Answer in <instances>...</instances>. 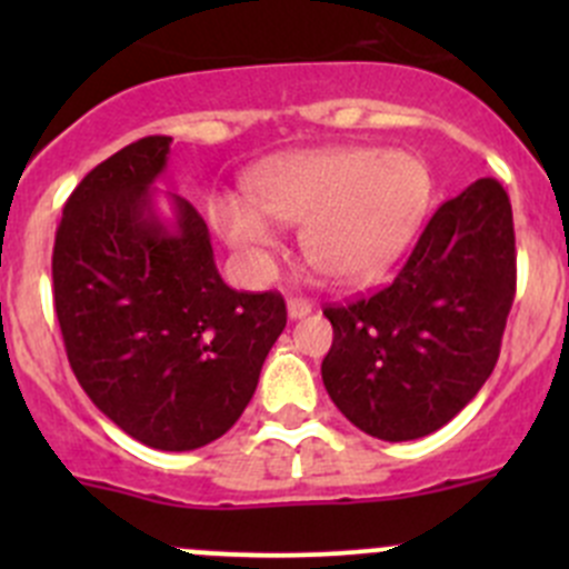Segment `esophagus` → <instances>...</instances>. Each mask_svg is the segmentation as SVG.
Wrapping results in <instances>:
<instances>
[{
  "instance_id": "1",
  "label": "esophagus",
  "mask_w": 569,
  "mask_h": 569,
  "mask_svg": "<svg viewBox=\"0 0 569 569\" xmlns=\"http://www.w3.org/2000/svg\"><path fill=\"white\" fill-rule=\"evenodd\" d=\"M286 308H289V319H302L313 311V302L308 297H289Z\"/></svg>"
}]
</instances>
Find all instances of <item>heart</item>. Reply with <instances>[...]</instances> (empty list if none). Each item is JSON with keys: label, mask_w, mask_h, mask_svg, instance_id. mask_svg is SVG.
<instances>
[{"label": "heart", "mask_w": 569, "mask_h": 569, "mask_svg": "<svg viewBox=\"0 0 569 569\" xmlns=\"http://www.w3.org/2000/svg\"><path fill=\"white\" fill-rule=\"evenodd\" d=\"M250 198L211 200V222L250 267L267 269L278 226H302L306 258L341 283L380 274L427 211L421 159L375 148H321L269 162L248 178Z\"/></svg>", "instance_id": "b5f03b06"}]
</instances>
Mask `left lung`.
Masks as SVG:
<instances>
[{
	"mask_svg": "<svg viewBox=\"0 0 569 569\" xmlns=\"http://www.w3.org/2000/svg\"><path fill=\"white\" fill-rule=\"evenodd\" d=\"M515 280L509 194L479 178L435 211L391 286L325 308L330 399L388 443L449 423L496 369Z\"/></svg>",
	"mask_w": 569,
	"mask_h": 569,
	"instance_id": "8db88e82",
	"label": "left lung"
}]
</instances>
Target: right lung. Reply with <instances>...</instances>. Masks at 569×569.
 I'll return each mask as SVG.
<instances>
[{"instance_id":"1","label":"right lung","mask_w":569,"mask_h":569,"mask_svg":"<svg viewBox=\"0 0 569 569\" xmlns=\"http://www.w3.org/2000/svg\"><path fill=\"white\" fill-rule=\"evenodd\" d=\"M170 142L142 137L79 181L51 278L68 363L90 401L151 449L192 451L250 405L286 302L226 286L189 200L170 194L173 220H159L151 187Z\"/></svg>"}]
</instances>
